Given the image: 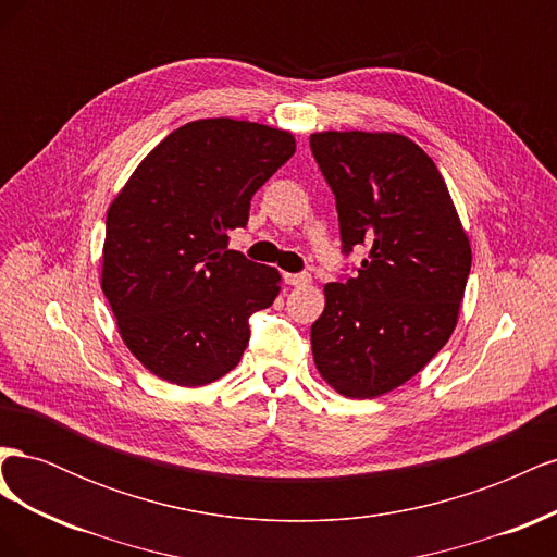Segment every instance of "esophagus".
Instances as JSON below:
<instances>
[{
  "mask_svg": "<svg viewBox=\"0 0 557 557\" xmlns=\"http://www.w3.org/2000/svg\"><path fill=\"white\" fill-rule=\"evenodd\" d=\"M283 281L293 285V288H305V285L311 283V276L309 274H285Z\"/></svg>",
  "mask_w": 557,
  "mask_h": 557,
  "instance_id": "obj_1",
  "label": "esophagus"
}]
</instances>
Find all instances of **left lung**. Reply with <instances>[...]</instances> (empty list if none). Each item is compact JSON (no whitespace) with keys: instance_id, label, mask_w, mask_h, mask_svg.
Here are the masks:
<instances>
[{"instance_id":"1","label":"left lung","mask_w":557,"mask_h":557,"mask_svg":"<svg viewBox=\"0 0 557 557\" xmlns=\"http://www.w3.org/2000/svg\"><path fill=\"white\" fill-rule=\"evenodd\" d=\"M311 150L336 199L344 250L369 248L358 274L325 283L311 325L318 374L350 399L413 379L458 325L469 237L446 181L397 132H313Z\"/></svg>"}]
</instances>
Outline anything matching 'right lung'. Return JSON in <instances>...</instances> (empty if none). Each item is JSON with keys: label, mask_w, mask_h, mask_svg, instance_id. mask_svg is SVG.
Instances as JSON below:
<instances>
[{"label": "right lung", "mask_w": 557, "mask_h": 557, "mask_svg": "<svg viewBox=\"0 0 557 557\" xmlns=\"http://www.w3.org/2000/svg\"><path fill=\"white\" fill-rule=\"evenodd\" d=\"M293 153L288 129L205 117L166 134L113 197L102 290L150 374L199 387L239 364L248 318L274 305L281 274L227 250V234Z\"/></svg>", "instance_id": "1"}]
</instances>
